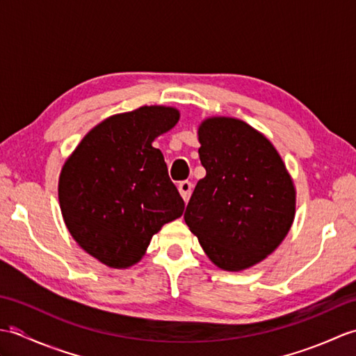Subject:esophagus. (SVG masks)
<instances>
[{
    "label": "esophagus",
    "instance_id": "obj_1",
    "mask_svg": "<svg viewBox=\"0 0 356 356\" xmlns=\"http://www.w3.org/2000/svg\"><path fill=\"white\" fill-rule=\"evenodd\" d=\"M179 193H180V195H182L185 202L190 200V195L193 193V184L190 182V180H182V182L179 184Z\"/></svg>",
    "mask_w": 356,
    "mask_h": 356
}]
</instances>
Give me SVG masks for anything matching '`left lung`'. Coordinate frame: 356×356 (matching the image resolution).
I'll list each match as a JSON object with an SVG mask.
<instances>
[{
    "instance_id": "left-lung-1",
    "label": "left lung",
    "mask_w": 356,
    "mask_h": 356,
    "mask_svg": "<svg viewBox=\"0 0 356 356\" xmlns=\"http://www.w3.org/2000/svg\"><path fill=\"white\" fill-rule=\"evenodd\" d=\"M207 176L194 188L185 223L225 270L261 261L282 243L295 214V190L282 157L252 127L231 118L199 128Z\"/></svg>"
}]
</instances>
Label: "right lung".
<instances>
[{
    "label": "right lung",
    "instance_id": "1",
    "mask_svg": "<svg viewBox=\"0 0 356 356\" xmlns=\"http://www.w3.org/2000/svg\"><path fill=\"white\" fill-rule=\"evenodd\" d=\"M179 111L140 107L96 125L65 162L59 203L73 238L110 268L138 263L185 202L153 140L177 124Z\"/></svg>",
    "mask_w": 356,
    "mask_h": 356
}]
</instances>
